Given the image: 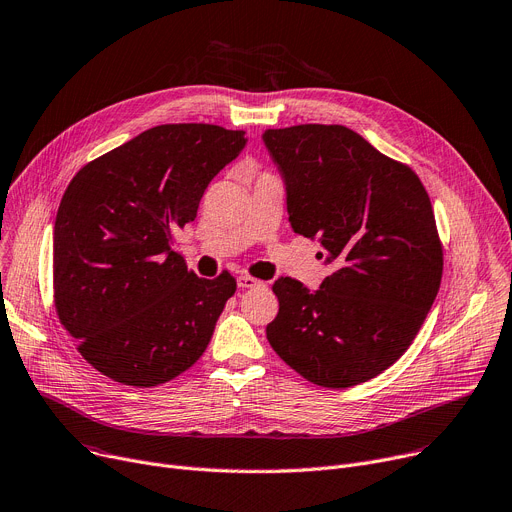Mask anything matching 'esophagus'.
<instances>
[{
	"instance_id": "1",
	"label": "esophagus",
	"mask_w": 512,
	"mask_h": 512,
	"mask_svg": "<svg viewBox=\"0 0 512 512\" xmlns=\"http://www.w3.org/2000/svg\"><path fill=\"white\" fill-rule=\"evenodd\" d=\"M236 282H238V288H255V286H259V284H261L257 278L247 276V274L238 276V278H236Z\"/></svg>"
}]
</instances>
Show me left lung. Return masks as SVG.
Returning a JSON list of instances; mask_svg holds the SVG:
<instances>
[{"mask_svg": "<svg viewBox=\"0 0 512 512\" xmlns=\"http://www.w3.org/2000/svg\"><path fill=\"white\" fill-rule=\"evenodd\" d=\"M286 182L290 226L317 238L332 274L311 292L280 278L265 334L305 380L351 388L405 355L434 305L444 253L419 176L340 124L263 132Z\"/></svg>", "mask_w": 512, "mask_h": 512, "instance_id": "1", "label": "left lung"}]
</instances>
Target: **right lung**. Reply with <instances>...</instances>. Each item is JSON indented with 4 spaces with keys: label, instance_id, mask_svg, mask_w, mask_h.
<instances>
[{
    "label": "right lung",
    "instance_id": "1",
    "mask_svg": "<svg viewBox=\"0 0 512 512\" xmlns=\"http://www.w3.org/2000/svg\"><path fill=\"white\" fill-rule=\"evenodd\" d=\"M245 145V130L161 124L70 180L53 228V305L110 380L159 386L205 353L236 280L188 270L174 234Z\"/></svg>",
    "mask_w": 512,
    "mask_h": 512
}]
</instances>
